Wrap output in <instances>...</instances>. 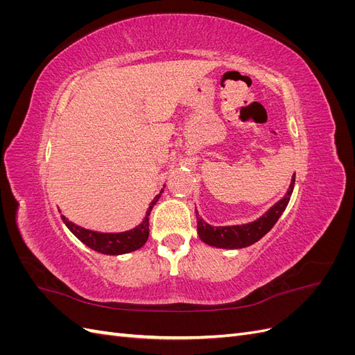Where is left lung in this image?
<instances>
[{
    "mask_svg": "<svg viewBox=\"0 0 355 355\" xmlns=\"http://www.w3.org/2000/svg\"><path fill=\"white\" fill-rule=\"evenodd\" d=\"M295 188V175L290 182V187L282 200H278L272 207L268 209L261 218L253 222L243 225H227V227H213L204 220L198 211L197 213V231L201 241L209 245L218 247V249H243V247L252 245L259 241L263 235L271 231L275 222L280 219L283 211L286 210L287 204L292 197Z\"/></svg>",
    "mask_w": 355,
    "mask_h": 355,
    "instance_id": "left-lung-1",
    "label": "left lung"
}]
</instances>
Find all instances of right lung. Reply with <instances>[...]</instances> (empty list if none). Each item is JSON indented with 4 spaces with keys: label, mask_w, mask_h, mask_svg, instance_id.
Returning <instances> with one entry per match:
<instances>
[{
    "label": "right lung",
    "mask_w": 355,
    "mask_h": 355,
    "mask_svg": "<svg viewBox=\"0 0 355 355\" xmlns=\"http://www.w3.org/2000/svg\"><path fill=\"white\" fill-rule=\"evenodd\" d=\"M164 189L159 191V194L155 196V198L149 204V207L145 213L144 220L135 227L133 230L123 231V232H98V231H92V230H85L75 225L73 222L68 220V218L60 214V218L63 223L67 225L68 230L77 237L83 244L90 247L92 250L99 252L103 254H124V253H130L146 243L149 237V213H151L153 207L155 206V202L159 200L161 194H163Z\"/></svg>",
    "instance_id": "1"
}]
</instances>
